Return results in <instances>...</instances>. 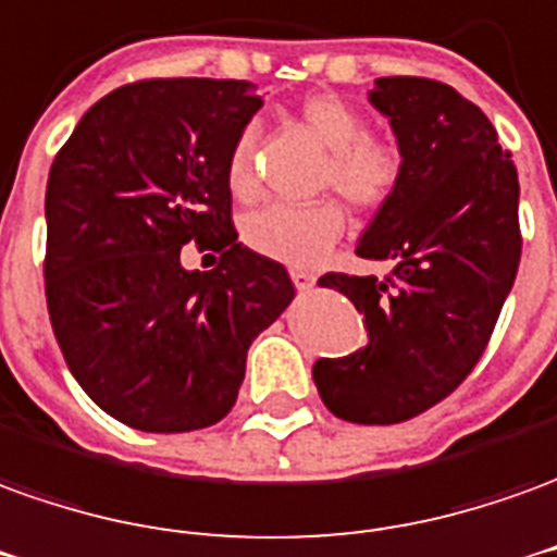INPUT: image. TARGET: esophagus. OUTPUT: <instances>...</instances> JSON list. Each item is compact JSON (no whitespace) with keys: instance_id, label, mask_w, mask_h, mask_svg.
<instances>
[{"instance_id":"1","label":"esophagus","mask_w":557,"mask_h":557,"mask_svg":"<svg viewBox=\"0 0 557 557\" xmlns=\"http://www.w3.org/2000/svg\"><path fill=\"white\" fill-rule=\"evenodd\" d=\"M292 283H295V289L298 292H307V289H313L317 277H313V274H307V271H292Z\"/></svg>"}]
</instances>
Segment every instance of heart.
<instances>
[{"instance_id": "heart-1", "label": "heart", "mask_w": 557, "mask_h": 557, "mask_svg": "<svg viewBox=\"0 0 557 557\" xmlns=\"http://www.w3.org/2000/svg\"><path fill=\"white\" fill-rule=\"evenodd\" d=\"M301 123L319 144L332 150L329 181L359 208H380L400 184V153L392 144L368 138L361 114L337 96L319 92L301 104ZM256 132L244 129L232 144L225 177L235 196H250ZM344 232V211L337 201L317 205H268L244 220V240L265 259L289 268H317Z\"/></svg>"}]
</instances>
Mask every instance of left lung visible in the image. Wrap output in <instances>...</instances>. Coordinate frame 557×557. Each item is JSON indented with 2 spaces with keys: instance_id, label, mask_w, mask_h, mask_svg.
<instances>
[{
  "instance_id": "left-lung-1",
  "label": "left lung",
  "mask_w": 557,
  "mask_h": 557,
  "mask_svg": "<svg viewBox=\"0 0 557 557\" xmlns=\"http://www.w3.org/2000/svg\"><path fill=\"white\" fill-rule=\"evenodd\" d=\"M368 102L398 141L400 184L361 232V259L392 277L325 274L364 317L368 344L319 359L313 383L334 416L361 425L413 419L473 371L519 271V174L495 126L428 77H376Z\"/></svg>"
}]
</instances>
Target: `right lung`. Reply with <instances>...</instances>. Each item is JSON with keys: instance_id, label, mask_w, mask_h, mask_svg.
Here are the masks:
<instances>
[{"instance_id": "1", "label": "right lung", "mask_w": 557, "mask_h": 557, "mask_svg": "<svg viewBox=\"0 0 557 557\" xmlns=\"http://www.w3.org/2000/svg\"><path fill=\"white\" fill-rule=\"evenodd\" d=\"M262 96L247 81L129 84L89 108L48 177L45 292L81 388L123 425L181 434L238 400L247 349L295 298L238 240L228 153ZM221 252L186 272L180 247Z\"/></svg>"}]
</instances>
